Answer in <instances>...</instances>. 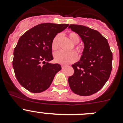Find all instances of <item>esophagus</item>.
Wrapping results in <instances>:
<instances>
[{
	"instance_id": "esophagus-1",
	"label": "esophagus",
	"mask_w": 123,
	"mask_h": 123,
	"mask_svg": "<svg viewBox=\"0 0 123 123\" xmlns=\"http://www.w3.org/2000/svg\"><path fill=\"white\" fill-rule=\"evenodd\" d=\"M65 67H66V66H65V65H62V69H64Z\"/></svg>"
}]
</instances>
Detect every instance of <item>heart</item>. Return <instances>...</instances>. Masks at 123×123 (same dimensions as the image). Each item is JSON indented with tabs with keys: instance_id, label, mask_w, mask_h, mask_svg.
<instances>
[{
	"instance_id": "b5f03b06",
	"label": "heart",
	"mask_w": 123,
	"mask_h": 123,
	"mask_svg": "<svg viewBox=\"0 0 123 123\" xmlns=\"http://www.w3.org/2000/svg\"><path fill=\"white\" fill-rule=\"evenodd\" d=\"M68 36L71 42L74 44L73 48L79 56H81L82 54V48L81 46L78 45L77 43L79 42L80 38L79 35L76 32L70 31L68 33ZM60 39V34H56L52 41V49L55 50L58 48V41ZM74 51H70L68 52H65L63 51H58L55 52L54 55V58L55 62L56 63L62 65H68V64L73 63L76 60L78 55Z\"/></svg>"
}]
</instances>
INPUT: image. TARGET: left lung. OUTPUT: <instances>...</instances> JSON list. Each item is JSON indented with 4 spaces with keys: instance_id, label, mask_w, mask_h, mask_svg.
I'll return each instance as SVG.
<instances>
[{
    "instance_id": "left-lung-1",
    "label": "left lung",
    "mask_w": 123,
    "mask_h": 123,
    "mask_svg": "<svg viewBox=\"0 0 123 123\" xmlns=\"http://www.w3.org/2000/svg\"><path fill=\"white\" fill-rule=\"evenodd\" d=\"M69 28L81 37L84 48L80 60L72 65L74 74L68 78V83L74 93L89 96L100 91L108 81L112 69V52L98 31L82 25H70Z\"/></svg>"
}]
</instances>
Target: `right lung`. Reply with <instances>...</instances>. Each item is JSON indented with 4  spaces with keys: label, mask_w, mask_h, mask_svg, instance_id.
Wrapping results in <instances>:
<instances>
[{
    "label": "right lung",
    "mask_w": 123,
    "mask_h": 123,
    "mask_svg": "<svg viewBox=\"0 0 123 123\" xmlns=\"http://www.w3.org/2000/svg\"><path fill=\"white\" fill-rule=\"evenodd\" d=\"M68 25L41 23L19 37L14 49L13 67L19 83L29 92L39 93L47 89L62 69L59 64L49 63L54 59L52 41Z\"/></svg>",
    "instance_id": "1"
}]
</instances>
